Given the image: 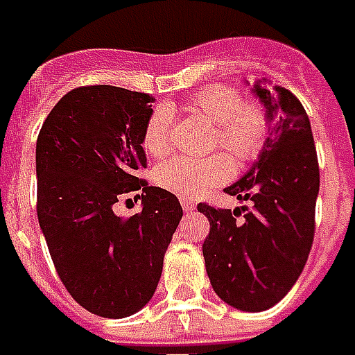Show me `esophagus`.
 I'll return each mask as SVG.
<instances>
[{
  "label": "esophagus",
  "instance_id": "esophagus-1",
  "mask_svg": "<svg viewBox=\"0 0 355 355\" xmlns=\"http://www.w3.org/2000/svg\"><path fill=\"white\" fill-rule=\"evenodd\" d=\"M181 207L185 209L187 213H193L194 211V207H196V204H194L193 200H187V198H181Z\"/></svg>",
  "mask_w": 355,
  "mask_h": 355
}]
</instances>
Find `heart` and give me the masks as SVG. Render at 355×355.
Segmentation results:
<instances>
[{"instance_id":"b5f03b06","label":"heart","mask_w":355,"mask_h":355,"mask_svg":"<svg viewBox=\"0 0 355 355\" xmlns=\"http://www.w3.org/2000/svg\"><path fill=\"white\" fill-rule=\"evenodd\" d=\"M191 108L213 125L211 146L225 149L239 164L254 161L262 153L268 138V112L258 101H243L241 93L232 86L204 87L191 101ZM174 110L161 105L151 112L142 130V148L151 157H162L170 149ZM234 166L225 153L206 159L174 157L155 168L153 180L161 189L194 198L209 187L230 180Z\"/></svg>"}]
</instances>
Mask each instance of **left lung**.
<instances>
[{
  "mask_svg": "<svg viewBox=\"0 0 355 355\" xmlns=\"http://www.w3.org/2000/svg\"><path fill=\"white\" fill-rule=\"evenodd\" d=\"M254 93L268 112L269 137L249 172L225 189L252 206L232 211L198 204L209 218L202 252L213 290L249 313L273 307L301 275L313 247L320 189L313 130L300 98L266 78L254 82Z\"/></svg>",
  "mask_w": 355,
  "mask_h": 355,
  "instance_id": "obj_1",
  "label": "left lung"
}]
</instances>
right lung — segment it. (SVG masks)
Here are the masks:
<instances>
[{
  "label": "right lung",
  "instance_id": "obj_1",
  "mask_svg": "<svg viewBox=\"0 0 355 355\" xmlns=\"http://www.w3.org/2000/svg\"><path fill=\"white\" fill-rule=\"evenodd\" d=\"M155 98L80 86L60 98L37 137V217L73 300L103 318L138 313L155 294L162 258L183 217L180 200L142 180V130ZM129 192L143 211L117 218Z\"/></svg>",
  "mask_w": 355,
  "mask_h": 355
}]
</instances>
